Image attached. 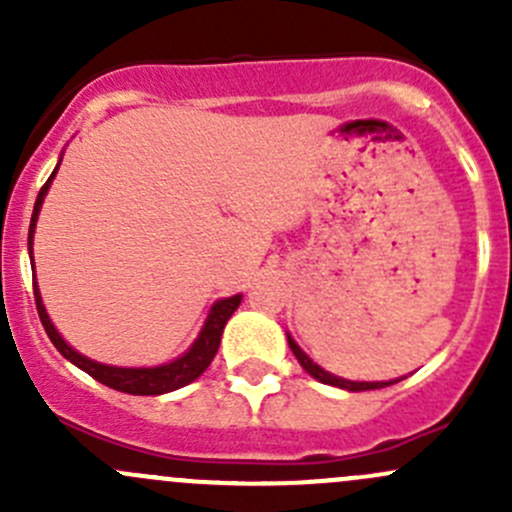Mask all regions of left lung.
Wrapping results in <instances>:
<instances>
[{"instance_id": "1", "label": "left lung", "mask_w": 512, "mask_h": 512, "mask_svg": "<svg viewBox=\"0 0 512 512\" xmlns=\"http://www.w3.org/2000/svg\"><path fill=\"white\" fill-rule=\"evenodd\" d=\"M287 342H289V349H292V354L297 356V361L302 364V369L307 371L309 376H314L317 381H322V384L339 386V389H347V391H369V389H384V386H391V384H396V381H399V379H394V381H349V379H339V376L329 374V371H324L322 366L314 364V361L309 359V356L297 347V342H294L289 334H287Z\"/></svg>"}]
</instances>
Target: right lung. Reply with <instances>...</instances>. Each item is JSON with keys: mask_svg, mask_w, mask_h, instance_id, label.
<instances>
[{"mask_svg": "<svg viewBox=\"0 0 512 512\" xmlns=\"http://www.w3.org/2000/svg\"><path fill=\"white\" fill-rule=\"evenodd\" d=\"M59 165H61V160H59ZM59 165H56L54 173L49 175V180L41 185L39 195H36L32 225H29V255H32L36 218H39L44 195L49 193V185H51V180H54ZM34 299H36V312H39V319H41V324H44L46 334H49L51 344H54V347L59 349V352L71 361V364H76L79 369H84L86 374L94 376V379L101 381L103 386H111V389L123 391V394L158 396V394H168V391H175V389H180V386L190 384V381H195L205 369H208L210 361H213L215 354H218L220 337H223L227 319H230L232 312L240 307L242 294H235V297H227V299H220V302H215L213 309H210L208 319H205L203 329H200L198 339L193 342V347H190L183 356H178L175 361H170V364L151 366V369H123V366L98 364V361L89 359V356L79 354L76 349H71L69 344L61 339V334L56 332V327L51 324V319H49V314H46L44 302H41V294H39V289H36V285H34Z\"/></svg>", "mask_w": 512, "mask_h": 512, "instance_id": "right-lung-1", "label": "right lung"}]
</instances>
